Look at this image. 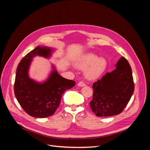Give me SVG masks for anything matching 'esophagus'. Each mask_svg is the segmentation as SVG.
Masks as SVG:
<instances>
[{
    "mask_svg": "<svg viewBox=\"0 0 150 150\" xmlns=\"http://www.w3.org/2000/svg\"><path fill=\"white\" fill-rule=\"evenodd\" d=\"M78 85L79 86H80V87H83V86H86V84H85L84 82H83V81H80V82L78 83Z\"/></svg>",
    "mask_w": 150,
    "mask_h": 150,
    "instance_id": "1",
    "label": "esophagus"
}]
</instances>
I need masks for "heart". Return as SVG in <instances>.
I'll use <instances>...</instances> for the list:
<instances>
[{
    "instance_id": "heart-1",
    "label": "heart",
    "mask_w": 150,
    "mask_h": 150,
    "mask_svg": "<svg viewBox=\"0 0 150 150\" xmlns=\"http://www.w3.org/2000/svg\"><path fill=\"white\" fill-rule=\"evenodd\" d=\"M76 66L79 69H86V75L88 78L94 79L100 76L106 69V61L104 58H99L93 53L83 56L77 62Z\"/></svg>"
}]
</instances>
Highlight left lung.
I'll return each instance as SVG.
<instances>
[{
    "mask_svg": "<svg viewBox=\"0 0 150 150\" xmlns=\"http://www.w3.org/2000/svg\"><path fill=\"white\" fill-rule=\"evenodd\" d=\"M93 99L91 108L97 116H111L124 110L134 90L131 67L122 57L116 69L107 73L93 84Z\"/></svg>",
    "mask_w": 150,
    "mask_h": 150,
    "instance_id": "left-lung-1",
    "label": "left lung"
}]
</instances>
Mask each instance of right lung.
I'll return each mask as SVG.
<instances>
[{
  "mask_svg": "<svg viewBox=\"0 0 150 150\" xmlns=\"http://www.w3.org/2000/svg\"><path fill=\"white\" fill-rule=\"evenodd\" d=\"M52 49L38 46L22 59L18 64L14 83V94L24 111L33 117L44 118L52 115L61 103L63 93L75 86L74 81L62 78L54 69L42 84L30 79L28 69L32 58L36 55L47 57Z\"/></svg>",
  "mask_w": 150,
  "mask_h": 150,
  "instance_id": "add662e5",
  "label": "right lung"
}]
</instances>
